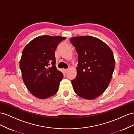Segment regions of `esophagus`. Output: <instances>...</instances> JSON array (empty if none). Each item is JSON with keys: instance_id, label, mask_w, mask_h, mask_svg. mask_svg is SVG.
<instances>
[{"instance_id": "1", "label": "esophagus", "mask_w": 134, "mask_h": 134, "mask_svg": "<svg viewBox=\"0 0 134 134\" xmlns=\"http://www.w3.org/2000/svg\"><path fill=\"white\" fill-rule=\"evenodd\" d=\"M68 70H69L68 69H64V72H65V73H67V72L68 71Z\"/></svg>"}]
</instances>
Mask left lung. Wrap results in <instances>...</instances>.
Returning <instances> with one entry per match:
<instances>
[{"instance_id":"left-lung-1","label":"left lung","mask_w":134,"mask_h":134,"mask_svg":"<svg viewBox=\"0 0 134 134\" xmlns=\"http://www.w3.org/2000/svg\"><path fill=\"white\" fill-rule=\"evenodd\" d=\"M70 41L78 53L77 76L71 83L79 96L92 100L107 88L115 67L113 53L107 44L91 36L74 37Z\"/></svg>"}]
</instances>
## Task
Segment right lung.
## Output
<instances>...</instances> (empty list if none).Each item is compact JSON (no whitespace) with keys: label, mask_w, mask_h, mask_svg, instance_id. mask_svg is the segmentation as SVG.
Returning a JSON list of instances; mask_svg holds the SVG:
<instances>
[{"label":"right lung","mask_w":134,"mask_h":134,"mask_svg":"<svg viewBox=\"0 0 134 134\" xmlns=\"http://www.w3.org/2000/svg\"><path fill=\"white\" fill-rule=\"evenodd\" d=\"M62 36H40L31 40L22 53L20 67L22 79L33 95L46 99L55 94L63 75L57 69L54 52Z\"/></svg>","instance_id":"add662e5"}]
</instances>
